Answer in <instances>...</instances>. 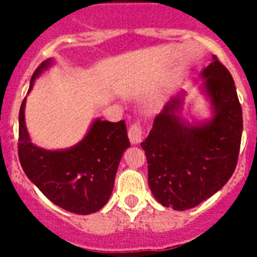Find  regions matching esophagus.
Returning <instances> with one entry per match:
<instances>
[{"label":"esophagus","mask_w":257,"mask_h":257,"mask_svg":"<svg viewBox=\"0 0 257 257\" xmlns=\"http://www.w3.org/2000/svg\"><path fill=\"white\" fill-rule=\"evenodd\" d=\"M128 139H130L131 144H139L143 139V131L142 126L139 122H135L128 128Z\"/></svg>","instance_id":"34e87169"}]
</instances>
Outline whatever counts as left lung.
I'll list each match as a JSON object with an SVG mask.
<instances>
[{
	"label": "left lung",
	"mask_w": 257,
	"mask_h": 257,
	"mask_svg": "<svg viewBox=\"0 0 257 257\" xmlns=\"http://www.w3.org/2000/svg\"><path fill=\"white\" fill-rule=\"evenodd\" d=\"M201 77L212 118L184 121L185 92L180 91L157 115L142 143L154 198L176 211L196 207L219 192L231 178L239 154L243 119L233 77L215 55Z\"/></svg>",
	"instance_id": "left-lung-1"
}]
</instances>
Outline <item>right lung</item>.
<instances>
[{
	"label": "right lung",
	"mask_w": 257,
	"mask_h": 257,
	"mask_svg": "<svg viewBox=\"0 0 257 257\" xmlns=\"http://www.w3.org/2000/svg\"><path fill=\"white\" fill-rule=\"evenodd\" d=\"M54 60L41 63L31 78L36 79ZM27 99V97H26ZM23 100L19 112V160L29 180L59 207L78 215H90L110 198L118 165L130 147L124 121L96 118L79 143L68 149L49 151L32 143L26 126Z\"/></svg>",
	"instance_id": "right-lung-1"
}]
</instances>
